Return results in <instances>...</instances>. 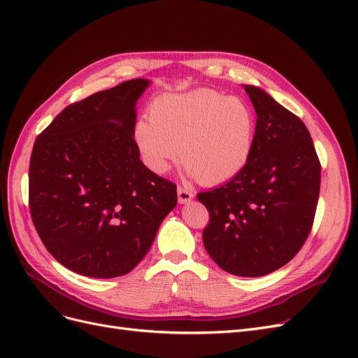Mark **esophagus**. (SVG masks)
<instances>
[{
  "mask_svg": "<svg viewBox=\"0 0 358 358\" xmlns=\"http://www.w3.org/2000/svg\"><path fill=\"white\" fill-rule=\"evenodd\" d=\"M192 197H194V194L189 189H185V188H182V187L178 188V200H179L180 204L189 203L192 200Z\"/></svg>",
  "mask_w": 358,
  "mask_h": 358,
  "instance_id": "esophagus-1",
  "label": "esophagus"
}]
</instances>
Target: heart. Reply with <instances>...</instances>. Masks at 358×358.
<instances>
[{
    "instance_id": "obj_1",
    "label": "heart",
    "mask_w": 358,
    "mask_h": 358,
    "mask_svg": "<svg viewBox=\"0 0 358 358\" xmlns=\"http://www.w3.org/2000/svg\"><path fill=\"white\" fill-rule=\"evenodd\" d=\"M257 116L242 99L212 90L161 95L149 119L134 127V140L146 166L166 173L182 155L187 173L203 185L234 178L252 155Z\"/></svg>"
}]
</instances>
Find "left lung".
Wrapping results in <instances>:
<instances>
[{
  "instance_id": "1",
  "label": "left lung",
  "mask_w": 358,
  "mask_h": 358,
  "mask_svg": "<svg viewBox=\"0 0 358 358\" xmlns=\"http://www.w3.org/2000/svg\"><path fill=\"white\" fill-rule=\"evenodd\" d=\"M257 113L252 155L222 187L197 194L210 221L203 243L236 276L285 266L306 242L320 196L321 166L306 125L258 86L245 85Z\"/></svg>"
}]
</instances>
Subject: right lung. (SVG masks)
<instances>
[{
  "instance_id": "1",
  "label": "right lung",
  "mask_w": 358,
  "mask_h": 358,
  "mask_svg": "<svg viewBox=\"0 0 358 358\" xmlns=\"http://www.w3.org/2000/svg\"><path fill=\"white\" fill-rule=\"evenodd\" d=\"M133 79L67 106L34 143L29 210L58 263L90 278L127 275L178 203L176 185L150 171L134 140Z\"/></svg>"
}]
</instances>
